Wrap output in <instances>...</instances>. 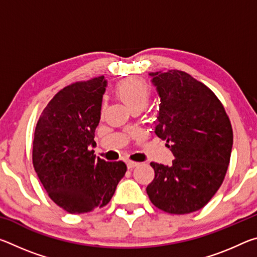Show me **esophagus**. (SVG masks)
<instances>
[{
	"label": "esophagus",
	"instance_id": "34e87169",
	"mask_svg": "<svg viewBox=\"0 0 257 257\" xmlns=\"http://www.w3.org/2000/svg\"><path fill=\"white\" fill-rule=\"evenodd\" d=\"M137 165H138L137 162H134V161H127V167L128 169H130V170L134 169L135 167H137Z\"/></svg>",
	"mask_w": 257,
	"mask_h": 257
}]
</instances>
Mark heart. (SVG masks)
Wrapping results in <instances>:
<instances>
[{
    "mask_svg": "<svg viewBox=\"0 0 257 257\" xmlns=\"http://www.w3.org/2000/svg\"><path fill=\"white\" fill-rule=\"evenodd\" d=\"M116 96L130 111H143L152 97V86L142 78H129L116 86Z\"/></svg>",
    "mask_w": 257,
    "mask_h": 257,
    "instance_id": "heart-1",
    "label": "heart"
}]
</instances>
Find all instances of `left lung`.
Here are the masks:
<instances>
[{"mask_svg": "<svg viewBox=\"0 0 257 257\" xmlns=\"http://www.w3.org/2000/svg\"><path fill=\"white\" fill-rule=\"evenodd\" d=\"M162 103L155 134L175 155L172 164L151 163L147 186L153 205L171 214L203 208L222 185L233 133L222 103L203 82L180 70L151 72Z\"/></svg>", "mask_w": 257, "mask_h": 257, "instance_id": "8db88e82", "label": "left lung"}]
</instances>
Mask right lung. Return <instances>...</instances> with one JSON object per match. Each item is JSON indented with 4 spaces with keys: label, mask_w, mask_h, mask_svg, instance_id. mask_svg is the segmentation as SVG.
<instances>
[{
    "label": "right lung",
    "mask_w": 257,
    "mask_h": 257,
    "mask_svg": "<svg viewBox=\"0 0 257 257\" xmlns=\"http://www.w3.org/2000/svg\"><path fill=\"white\" fill-rule=\"evenodd\" d=\"M104 76L59 90L43 110L34 134L33 165L56 205L71 214L92 212L111 201L127 165L94 154L101 119Z\"/></svg>",
    "instance_id": "add662e5"
}]
</instances>
